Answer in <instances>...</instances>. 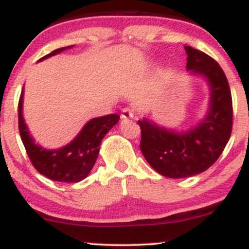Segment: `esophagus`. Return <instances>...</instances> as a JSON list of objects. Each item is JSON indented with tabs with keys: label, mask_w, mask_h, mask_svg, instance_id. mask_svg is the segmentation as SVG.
<instances>
[{
	"label": "esophagus",
	"mask_w": 249,
	"mask_h": 249,
	"mask_svg": "<svg viewBox=\"0 0 249 249\" xmlns=\"http://www.w3.org/2000/svg\"><path fill=\"white\" fill-rule=\"evenodd\" d=\"M121 117L123 119H130V118H133L134 117V112L132 108L130 107H124L122 110V113H121Z\"/></svg>",
	"instance_id": "esophagus-1"
}]
</instances>
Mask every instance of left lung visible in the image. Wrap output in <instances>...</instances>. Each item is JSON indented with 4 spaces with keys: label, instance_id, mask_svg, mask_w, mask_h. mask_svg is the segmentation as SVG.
<instances>
[{
    "label": "left lung",
    "instance_id": "8db88e82",
    "mask_svg": "<svg viewBox=\"0 0 249 249\" xmlns=\"http://www.w3.org/2000/svg\"><path fill=\"white\" fill-rule=\"evenodd\" d=\"M185 50L187 70L200 73L210 83L207 117L185 133L167 131L146 118L138 121L142 153L157 172L168 178H185L206 171L218 160L232 133V95L224 70L207 53L190 45H185Z\"/></svg>",
    "mask_w": 249,
    "mask_h": 249
}]
</instances>
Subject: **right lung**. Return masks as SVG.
<instances>
[{
    "mask_svg": "<svg viewBox=\"0 0 249 249\" xmlns=\"http://www.w3.org/2000/svg\"><path fill=\"white\" fill-rule=\"evenodd\" d=\"M68 48H71V45L53 50L39 61L56 55ZM22 104L23 91L18 101V130L25 151L33 166L53 181L78 182L87 178L98 157L102 139L119 121V116L116 113L91 119L69 145L59 150L48 151L36 145L31 138L22 115Z\"/></svg>",
    "mask_w": 249,
    "mask_h": 249,
    "instance_id": "right-lung-1",
    "label": "right lung"
}]
</instances>
